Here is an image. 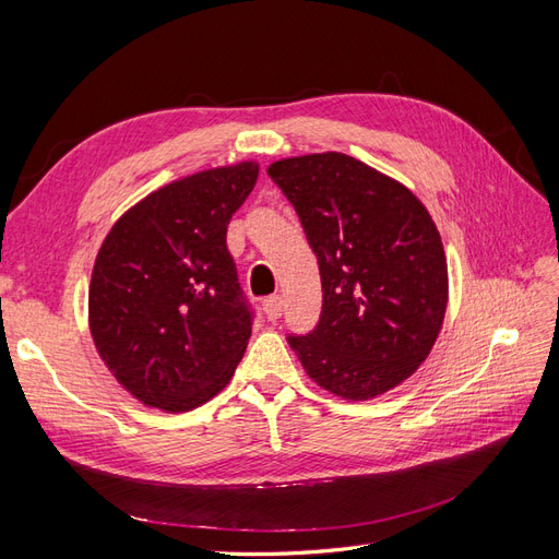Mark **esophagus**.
Returning a JSON list of instances; mask_svg holds the SVG:
<instances>
[{"label": "esophagus", "mask_w": 559, "mask_h": 559, "mask_svg": "<svg viewBox=\"0 0 559 559\" xmlns=\"http://www.w3.org/2000/svg\"><path fill=\"white\" fill-rule=\"evenodd\" d=\"M263 312L267 321H277L282 317V298L280 296H267L263 300Z\"/></svg>", "instance_id": "esophagus-1"}]
</instances>
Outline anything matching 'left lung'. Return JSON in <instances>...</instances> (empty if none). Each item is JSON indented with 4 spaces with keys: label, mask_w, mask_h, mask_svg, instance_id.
<instances>
[{
    "label": "left lung",
    "mask_w": 559,
    "mask_h": 559,
    "mask_svg": "<svg viewBox=\"0 0 559 559\" xmlns=\"http://www.w3.org/2000/svg\"><path fill=\"white\" fill-rule=\"evenodd\" d=\"M267 175L294 205L321 275V314L289 333L308 376L366 401L427 359L448 306V263L425 205L366 163L335 154L277 160Z\"/></svg>",
    "instance_id": "obj_1"
}]
</instances>
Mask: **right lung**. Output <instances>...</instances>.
Wrapping results in <instances>:
<instances>
[{"mask_svg":"<svg viewBox=\"0 0 559 559\" xmlns=\"http://www.w3.org/2000/svg\"><path fill=\"white\" fill-rule=\"evenodd\" d=\"M257 163L163 186L118 218L93 267L88 312L99 357L151 408L191 411L228 384L253 312L226 245Z\"/></svg>","mask_w":559,"mask_h":559,"instance_id":"add662e5","label":"right lung"}]
</instances>
